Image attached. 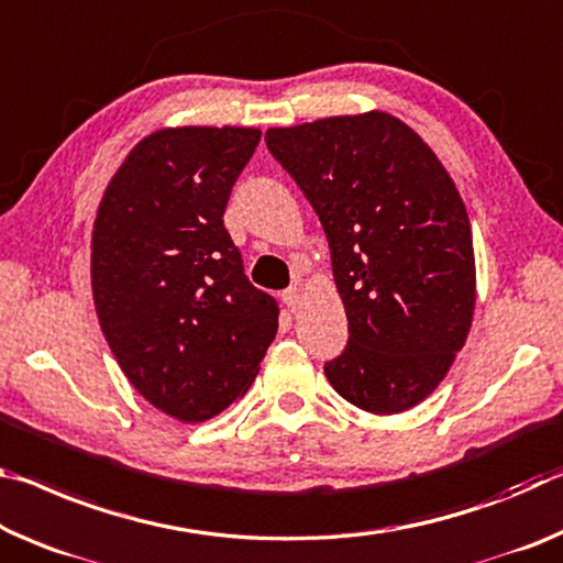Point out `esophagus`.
<instances>
[{
	"mask_svg": "<svg viewBox=\"0 0 563 563\" xmlns=\"http://www.w3.org/2000/svg\"><path fill=\"white\" fill-rule=\"evenodd\" d=\"M283 302H285V306H288L290 313H296L298 306H300V290L296 288V285H292V288H288V290L283 292Z\"/></svg>",
	"mask_w": 563,
	"mask_h": 563,
	"instance_id": "esophagus-1",
	"label": "esophagus"
}]
</instances>
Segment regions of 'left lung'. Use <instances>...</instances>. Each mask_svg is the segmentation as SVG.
<instances>
[{
  "label": "left lung",
  "mask_w": 563,
  "mask_h": 563,
  "mask_svg": "<svg viewBox=\"0 0 563 563\" xmlns=\"http://www.w3.org/2000/svg\"><path fill=\"white\" fill-rule=\"evenodd\" d=\"M313 205L347 316L325 376L347 404L390 416L433 394L476 306L474 238L433 150L386 112L265 132Z\"/></svg>",
  "instance_id": "left-lung-1"
}]
</instances>
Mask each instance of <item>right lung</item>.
<instances>
[{"label":"right lung","mask_w":563,"mask_h":563,"mask_svg":"<svg viewBox=\"0 0 563 563\" xmlns=\"http://www.w3.org/2000/svg\"><path fill=\"white\" fill-rule=\"evenodd\" d=\"M257 142L253 128L153 132L97 210L92 292L102 333L132 386L185 423L243 396L278 333V300L247 280L222 222Z\"/></svg>","instance_id":"1"}]
</instances>
